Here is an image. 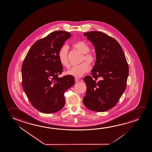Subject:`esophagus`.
Masks as SVG:
<instances>
[{"instance_id":"34e87169","label":"esophagus","mask_w":152,"mask_h":152,"mask_svg":"<svg viewBox=\"0 0 152 152\" xmlns=\"http://www.w3.org/2000/svg\"><path fill=\"white\" fill-rule=\"evenodd\" d=\"M75 82L76 83H77V82H79V80H80L78 78H75Z\"/></svg>"}]
</instances>
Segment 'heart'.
Segmentation results:
<instances>
[{"label": "heart", "mask_w": 152, "mask_h": 152, "mask_svg": "<svg viewBox=\"0 0 152 152\" xmlns=\"http://www.w3.org/2000/svg\"><path fill=\"white\" fill-rule=\"evenodd\" d=\"M72 46L84 54L82 61H85L91 65L94 63L95 56L93 54L89 52L91 48L86 42L83 41H78L74 43ZM68 48L67 45H63L59 50L58 54L60 63L65 67H68L69 65L68 59ZM88 69V65L86 63H83L79 65L73 66L68 70L66 73L67 75L72 76L74 77H80L85 72H87Z\"/></svg>", "instance_id": "obj_1"}]
</instances>
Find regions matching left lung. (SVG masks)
<instances>
[{
    "mask_svg": "<svg viewBox=\"0 0 152 152\" xmlns=\"http://www.w3.org/2000/svg\"><path fill=\"white\" fill-rule=\"evenodd\" d=\"M84 35L95 47L96 61L91 76L84 78L87 89L83 103L89 110L105 112L117 104L125 91L129 65L121 45L113 38L97 31Z\"/></svg>",
    "mask_w": 152,
    "mask_h": 152,
    "instance_id": "1",
    "label": "left lung"
}]
</instances>
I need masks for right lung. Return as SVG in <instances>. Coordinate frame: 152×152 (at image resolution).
<instances>
[{
  "mask_svg": "<svg viewBox=\"0 0 152 152\" xmlns=\"http://www.w3.org/2000/svg\"><path fill=\"white\" fill-rule=\"evenodd\" d=\"M71 34L56 31L33 45L21 68L22 86L31 105L40 112L51 114L65 105L64 93L75 83L74 77H58L63 67L58 54Z\"/></svg>",
  "mask_w": 152,
  "mask_h": 152,
  "instance_id": "1",
  "label": "right lung"
}]
</instances>
